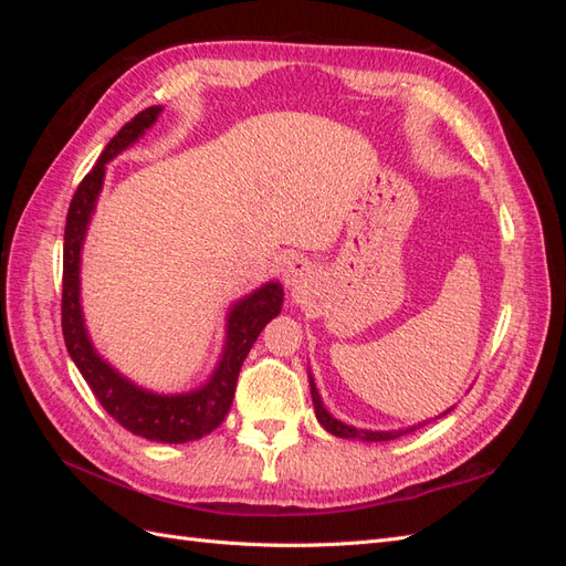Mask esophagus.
<instances>
[{
	"instance_id": "34e87169",
	"label": "esophagus",
	"mask_w": 566,
	"mask_h": 566,
	"mask_svg": "<svg viewBox=\"0 0 566 566\" xmlns=\"http://www.w3.org/2000/svg\"><path fill=\"white\" fill-rule=\"evenodd\" d=\"M312 266H310V262H304V260H293L290 262L287 266H285V271H283V283H285V287H290V290H304L306 285L312 283Z\"/></svg>"
}]
</instances>
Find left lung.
<instances>
[{"label": "left lung", "instance_id": "left-lung-1", "mask_svg": "<svg viewBox=\"0 0 566 566\" xmlns=\"http://www.w3.org/2000/svg\"><path fill=\"white\" fill-rule=\"evenodd\" d=\"M310 385H312V401H314V408H316V418H318V422L325 427V430H328V432L335 434V437H342V439H364V441H389V439H399V437H403V434H408V432H416L418 427L427 424V422H420V424H413V427H406V430H391V432L356 430V427L345 424L342 420L333 418V416L328 413V410L323 408L321 394H318V389H316V385H314L312 373H310ZM449 410H451V408H449ZM449 410H447V413H449ZM447 413H441V416H447ZM441 416H439V418H441Z\"/></svg>", "mask_w": 566, "mask_h": 566}]
</instances>
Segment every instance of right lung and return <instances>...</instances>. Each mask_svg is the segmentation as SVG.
Returning a JSON list of instances; mask_svg holds the SVG:
<instances>
[{
    "label": "right lung",
    "mask_w": 566,
    "mask_h": 566,
    "mask_svg": "<svg viewBox=\"0 0 566 566\" xmlns=\"http://www.w3.org/2000/svg\"><path fill=\"white\" fill-rule=\"evenodd\" d=\"M160 106H150L134 115L129 123L119 129L111 144L101 153L92 172L84 177L71 200L65 217L63 235V300H61V325L67 354L80 368L82 378L106 413L136 437L163 443H186L196 441L221 424L233 403V391L238 373L250 354L254 339L260 337L264 325L281 314L283 287L276 281H269L256 287L252 295L238 300L227 316V345L221 352L219 364L212 378L202 387L184 394H156L119 375L111 364H106L94 349L87 325L82 316L80 302V262L82 245L87 227L92 221L96 200L104 186L106 163L117 153L129 148L139 136L153 127Z\"/></svg>",
    "instance_id": "right-lung-1"
}]
</instances>
